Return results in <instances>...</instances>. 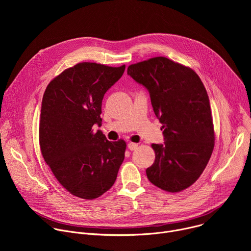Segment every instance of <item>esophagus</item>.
Returning <instances> with one entry per match:
<instances>
[{"label": "esophagus", "instance_id": "obj_1", "mask_svg": "<svg viewBox=\"0 0 251 251\" xmlns=\"http://www.w3.org/2000/svg\"><path fill=\"white\" fill-rule=\"evenodd\" d=\"M137 147H138V144H136V143H132V142L128 143V149H129V150L134 151V150L137 149Z\"/></svg>", "mask_w": 251, "mask_h": 251}]
</instances>
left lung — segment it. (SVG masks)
Segmentation results:
<instances>
[{
  "label": "left lung",
  "mask_w": 251,
  "mask_h": 251,
  "mask_svg": "<svg viewBox=\"0 0 251 251\" xmlns=\"http://www.w3.org/2000/svg\"><path fill=\"white\" fill-rule=\"evenodd\" d=\"M127 75L144 86L156 117L163 124V144H152L156 159L146 170L158 188L181 192L192 186L206 167L214 131L206 90L195 71L158 56L128 66Z\"/></svg>",
  "instance_id": "obj_1"
}]
</instances>
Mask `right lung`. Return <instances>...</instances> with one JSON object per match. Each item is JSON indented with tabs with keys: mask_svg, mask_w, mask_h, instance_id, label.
Masks as SVG:
<instances>
[{
	"mask_svg": "<svg viewBox=\"0 0 251 251\" xmlns=\"http://www.w3.org/2000/svg\"><path fill=\"white\" fill-rule=\"evenodd\" d=\"M111 67L81 62L65 69L48 85L42 102L40 145L56 180L71 195L93 200L116 181L126 143L110 142L101 131L104 94L124 74Z\"/></svg>",
	"mask_w": 251,
	"mask_h": 251,
	"instance_id": "right-lung-1",
	"label": "right lung"
}]
</instances>
